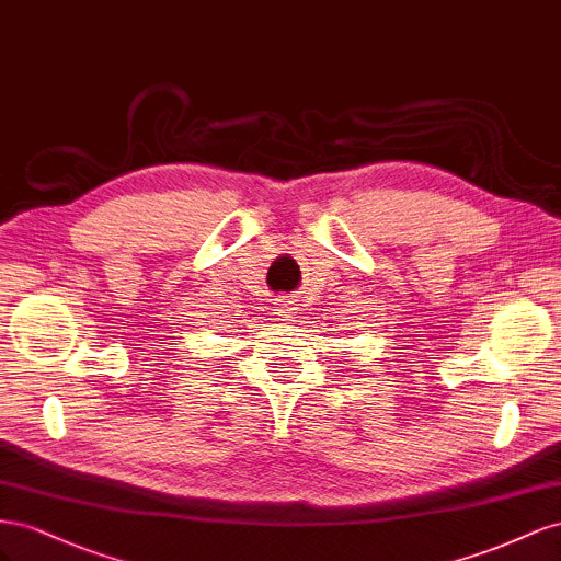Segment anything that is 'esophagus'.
<instances>
[{
    "mask_svg": "<svg viewBox=\"0 0 561 561\" xmlns=\"http://www.w3.org/2000/svg\"><path fill=\"white\" fill-rule=\"evenodd\" d=\"M279 314H282L284 319H289V317H294V310H291V308H282Z\"/></svg>",
    "mask_w": 561,
    "mask_h": 561,
    "instance_id": "34e87169",
    "label": "esophagus"
}]
</instances>
